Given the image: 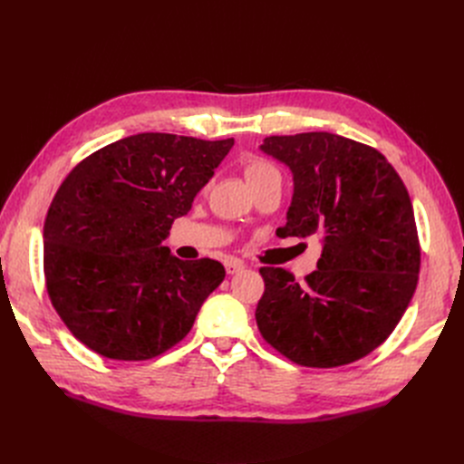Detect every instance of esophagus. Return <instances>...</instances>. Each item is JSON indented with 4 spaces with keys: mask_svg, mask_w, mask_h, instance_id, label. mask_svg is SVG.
<instances>
[{
    "mask_svg": "<svg viewBox=\"0 0 464 464\" xmlns=\"http://www.w3.org/2000/svg\"><path fill=\"white\" fill-rule=\"evenodd\" d=\"M226 271H227V275H238V273H242L245 271V263L242 261H238V259H227L226 261Z\"/></svg>",
    "mask_w": 464,
    "mask_h": 464,
    "instance_id": "esophagus-1",
    "label": "esophagus"
}]
</instances>
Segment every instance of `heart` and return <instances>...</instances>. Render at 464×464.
I'll return each mask as SVG.
<instances>
[{
  "mask_svg": "<svg viewBox=\"0 0 464 464\" xmlns=\"http://www.w3.org/2000/svg\"><path fill=\"white\" fill-rule=\"evenodd\" d=\"M278 170L266 161H250L245 169V177L248 180V184L252 182H259V180H265L269 177H276Z\"/></svg>",
  "mask_w": 464,
  "mask_h": 464,
  "instance_id": "heart-1",
  "label": "heart"
}]
</instances>
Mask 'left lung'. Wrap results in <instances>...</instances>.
Returning <instances> with one entry per match:
<instances>
[{
	"label": "left lung",
	"instance_id": "8db88e82",
	"mask_svg": "<svg viewBox=\"0 0 464 464\" xmlns=\"http://www.w3.org/2000/svg\"><path fill=\"white\" fill-rule=\"evenodd\" d=\"M259 150L294 175L276 235H318L324 252L303 285L263 266L257 327L304 367L353 362L393 333L418 285L421 252L408 189L378 150L334 133L265 137Z\"/></svg>",
	"mask_w": 464,
	"mask_h": 464
}]
</instances>
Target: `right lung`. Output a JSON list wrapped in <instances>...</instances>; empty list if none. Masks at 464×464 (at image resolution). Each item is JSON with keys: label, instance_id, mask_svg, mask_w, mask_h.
<instances>
[{"label": "right lung", "instance_id": "obj_1", "mask_svg": "<svg viewBox=\"0 0 464 464\" xmlns=\"http://www.w3.org/2000/svg\"><path fill=\"white\" fill-rule=\"evenodd\" d=\"M233 144L137 133L71 170L44 219V278L84 346L142 361L189 333L226 269L214 259L182 261L163 240Z\"/></svg>", "mask_w": 464, "mask_h": 464}]
</instances>
